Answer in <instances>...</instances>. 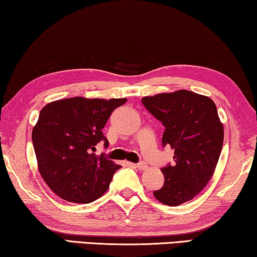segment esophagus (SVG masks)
<instances>
[{
    "label": "esophagus",
    "mask_w": 257,
    "mask_h": 257,
    "mask_svg": "<svg viewBox=\"0 0 257 257\" xmlns=\"http://www.w3.org/2000/svg\"><path fill=\"white\" fill-rule=\"evenodd\" d=\"M135 168L141 170V171H143V170H146V169L148 168V165H147L146 163H144V162H141V163L135 164Z\"/></svg>",
    "instance_id": "1"
}]
</instances>
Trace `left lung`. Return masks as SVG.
I'll return each mask as SVG.
<instances>
[{
	"label": "left lung",
	"mask_w": 257,
	"mask_h": 257,
	"mask_svg": "<svg viewBox=\"0 0 257 257\" xmlns=\"http://www.w3.org/2000/svg\"><path fill=\"white\" fill-rule=\"evenodd\" d=\"M144 107L165 127L162 143L175 150V164L162 169L164 185L154 191L162 204L192 200L212 178L221 154L223 125L208 96L186 89L142 97Z\"/></svg>",
	"instance_id": "1"
}]
</instances>
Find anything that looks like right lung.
<instances>
[{
    "mask_svg": "<svg viewBox=\"0 0 257 257\" xmlns=\"http://www.w3.org/2000/svg\"><path fill=\"white\" fill-rule=\"evenodd\" d=\"M127 99H87L75 96L52 101L41 110L32 129L37 166L42 178L61 199L88 204L106 192L121 165L96 156L115 108Z\"/></svg>",
    "mask_w": 257,
    "mask_h": 257,
    "instance_id": "1",
    "label": "right lung"
}]
</instances>
